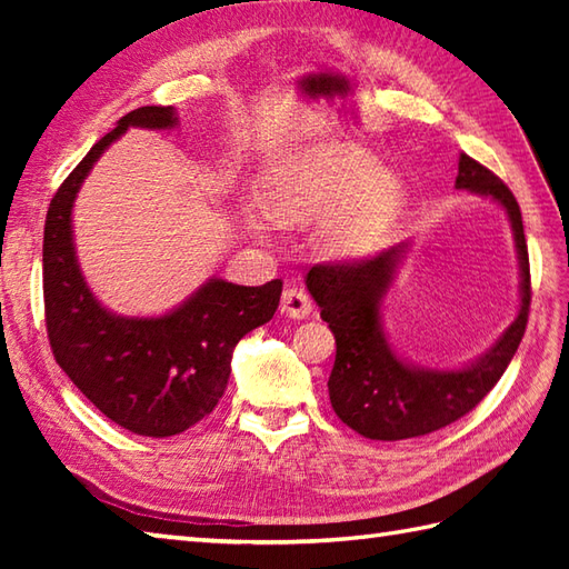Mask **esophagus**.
Instances as JSON below:
<instances>
[{"label": "esophagus", "instance_id": "obj_1", "mask_svg": "<svg viewBox=\"0 0 569 569\" xmlns=\"http://www.w3.org/2000/svg\"><path fill=\"white\" fill-rule=\"evenodd\" d=\"M281 312L286 318L306 320L312 312V298L303 291V288H298V286L286 288L283 296H281Z\"/></svg>", "mask_w": 569, "mask_h": 569}]
</instances>
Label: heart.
<instances>
[{"label": "heart", "mask_w": 569, "mask_h": 569, "mask_svg": "<svg viewBox=\"0 0 569 569\" xmlns=\"http://www.w3.org/2000/svg\"><path fill=\"white\" fill-rule=\"evenodd\" d=\"M263 210L281 224L326 220L318 244L332 259L377 251L403 212L406 190L381 166L342 143H318L266 168Z\"/></svg>", "instance_id": "b5f03b06"}]
</instances>
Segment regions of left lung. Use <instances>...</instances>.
<instances>
[{
    "label": "left lung",
    "instance_id": "left-lung-1",
    "mask_svg": "<svg viewBox=\"0 0 569 569\" xmlns=\"http://www.w3.org/2000/svg\"><path fill=\"white\" fill-rule=\"evenodd\" d=\"M455 188L499 202L509 214L521 263V308L516 320L479 359L462 369L438 371L396 357L381 325V303L393 283L408 241L361 261L312 266L306 276L320 318L330 325L337 355L328 389L335 413L369 440H406L440 430L467 416L485 398L523 340L530 310V266L521 208L489 168L459 156Z\"/></svg>",
    "mask_w": 569,
    "mask_h": 569
}]
</instances>
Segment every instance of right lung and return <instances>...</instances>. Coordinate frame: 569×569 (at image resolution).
Returning <instances> with one entry per match:
<instances>
[{
  "label": "right lung",
  "instance_id": "add662e5",
  "mask_svg": "<svg viewBox=\"0 0 569 569\" xmlns=\"http://www.w3.org/2000/svg\"><path fill=\"white\" fill-rule=\"evenodd\" d=\"M176 124L173 107L124 114L63 180L43 227L46 330L58 367L107 418L147 438H171L212 413L237 342L273 318L283 291L281 278L263 286L210 278L161 318L117 316L92 296L72 244V202L82 180L129 127Z\"/></svg>",
  "mask_w": 569,
  "mask_h": 569
}]
</instances>
